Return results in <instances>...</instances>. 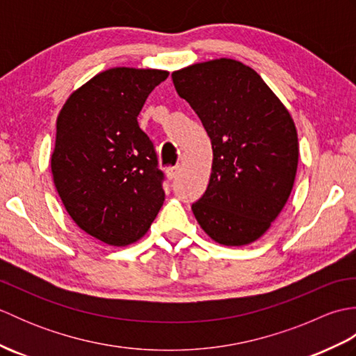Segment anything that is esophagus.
<instances>
[{
  "instance_id": "34e87169",
  "label": "esophagus",
  "mask_w": 356,
  "mask_h": 356,
  "mask_svg": "<svg viewBox=\"0 0 356 356\" xmlns=\"http://www.w3.org/2000/svg\"><path fill=\"white\" fill-rule=\"evenodd\" d=\"M180 172V166H172V168H168L166 170V177H168L170 180H174Z\"/></svg>"
}]
</instances>
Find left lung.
Returning a JSON list of instances; mask_svg holds the SVG:
<instances>
[{
	"instance_id": "8db88e82",
	"label": "left lung",
	"mask_w": 356,
	"mask_h": 356,
	"mask_svg": "<svg viewBox=\"0 0 356 356\" xmlns=\"http://www.w3.org/2000/svg\"><path fill=\"white\" fill-rule=\"evenodd\" d=\"M171 78L213 145L209 184L193 213L217 243H252L292 191L298 136L291 113L259 73L236 59L193 64Z\"/></svg>"
}]
</instances>
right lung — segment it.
Masks as SVG:
<instances>
[{"label": "right lung", "instance_id": "1", "mask_svg": "<svg viewBox=\"0 0 356 356\" xmlns=\"http://www.w3.org/2000/svg\"><path fill=\"white\" fill-rule=\"evenodd\" d=\"M166 78L156 69L105 70L74 90L56 119V191L73 222L110 246L142 238L163 205V172L138 116Z\"/></svg>", "mask_w": 356, "mask_h": 356}]
</instances>
